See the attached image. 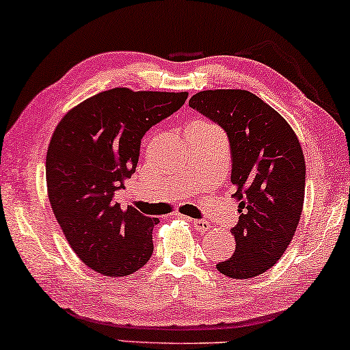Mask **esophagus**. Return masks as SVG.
Listing matches in <instances>:
<instances>
[{"mask_svg": "<svg viewBox=\"0 0 350 350\" xmlns=\"http://www.w3.org/2000/svg\"><path fill=\"white\" fill-rule=\"evenodd\" d=\"M189 223H192L193 229H196V231L200 232V234L208 232V231H210V228H211V224L205 219H190L189 218Z\"/></svg>", "mask_w": 350, "mask_h": 350, "instance_id": "1", "label": "esophagus"}]
</instances>
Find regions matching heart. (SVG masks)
<instances>
[{
  "instance_id": "obj_1",
  "label": "heart",
  "mask_w": 350,
  "mask_h": 350,
  "mask_svg": "<svg viewBox=\"0 0 350 350\" xmlns=\"http://www.w3.org/2000/svg\"><path fill=\"white\" fill-rule=\"evenodd\" d=\"M206 127H211V124H208L206 121H193L189 124L187 131H197V129H206Z\"/></svg>"
}]
</instances>
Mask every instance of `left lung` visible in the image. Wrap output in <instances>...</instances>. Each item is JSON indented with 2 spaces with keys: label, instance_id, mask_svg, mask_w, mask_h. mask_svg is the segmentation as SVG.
<instances>
[{
  "label": "left lung",
  "instance_id": "8db88e82",
  "mask_svg": "<svg viewBox=\"0 0 350 350\" xmlns=\"http://www.w3.org/2000/svg\"><path fill=\"white\" fill-rule=\"evenodd\" d=\"M190 108L226 132L231 147V183L239 221L231 229L236 252L216 265L224 276L249 280L281 258L302 215L305 160L286 119L247 90H205Z\"/></svg>",
  "mask_w": 350,
  "mask_h": 350
}]
</instances>
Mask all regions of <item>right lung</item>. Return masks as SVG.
<instances>
[{"mask_svg":"<svg viewBox=\"0 0 350 350\" xmlns=\"http://www.w3.org/2000/svg\"><path fill=\"white\" fill-rule=\"evenodd\" d=\"M189 94L111 88L61 119L46 153L53 213L70 249L103 276H127L153 254L158 218L122 210L114 192L135 172L142 137L170 118Z\"/></svg>","mask_w":350,"mask_h":350,"instance_id":"right-lung-1","label":"right lung"}]
</instances>
